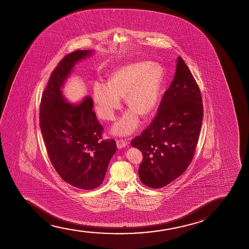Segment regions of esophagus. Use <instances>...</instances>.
I'll return each mask as SVG.
<instances>
[{
    "mask_svg": "<svg viewBox=\"0 0 249 249\" xmlns=\"http://www.w3.org/2000/svg\"><path fill=\"white\" fill-rule=\"evenodd\" d=\"M127 141L125 140H116V145L118 149H122L123 147L126 146Z\"/></svg>",
    "mask_w": 249,
    "mask_h": 249,
    "instance_id": "esophagus-1",
    "label": "esophagus"
}]
</instances>
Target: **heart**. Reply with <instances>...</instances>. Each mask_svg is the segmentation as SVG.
Segmentation results:
<instances>
[{"label":"heart","instance_id":"heart-1","mask_svg":"<svg viewBox=\"0 0 249 249\" xmlns=\"http://www.w3.org/2000/svg\"><path fill=\"white\" fill-rule=\"evenodd\" d=\"M163 72L150 62H137L114 72L108 85L95 82L93 99L99 118L112 121L121 108V98L125 97L128 110L113 126V133L127 135L136 129L141 116L153 112L159 98Z\"/></svg>","mask_w":249,"mask_h":249}]
</instances>
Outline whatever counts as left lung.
I'll return each mask as SVG.
<instances>
[{
    "instance_id": "obj_1",
    "label": "left lung",
    "mask_w": 249,
    "mask_h": 249,
    "mask_svg": "<svg viewBox=\"0 0 249 249\" xmlns=\"http://www.w3.org/2000/svg\"><path fill=\"white\" fill-rule=\"evenodd\" d=\"M164 93L152 123L131 146L143 154L140 181L150 188L164 187L179 177L194 157L203 118L201 92L183 58Z\"/></svg>"
}]
</instances>
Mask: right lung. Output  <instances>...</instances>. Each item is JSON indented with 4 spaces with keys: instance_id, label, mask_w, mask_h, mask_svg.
I'll list each match as a JSON object with an SVG mask.
<instances>
[{
    "instance_id": "right-lung-1",
    "label": "right lung",
    "mask_w": 249,
    "mask_h": 249,
    "mask_svg": "<svg viewBox=\"0 0 249 249\" xmlns=\"http://www.w3.org/2000/svg\"><path fill=\"white\" fill-rule=\"evenodd\" d=\"M92 53L76 50L64 57L52 72L40 106V127L53 166L65 182L82 190L102 184L116 151L115 140H102L104 128L92 110V98L75 105L61 92L74 65Z\"/></svg>"
}]
</instances>
